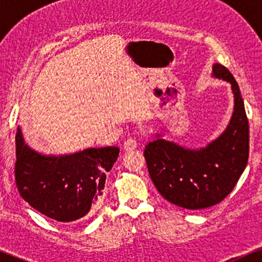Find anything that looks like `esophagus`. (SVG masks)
I'll list each match as a JSON object with an SVG mask.
<instances>
[{
    "label": "esophagus",
    "instance_id": "esophagus-1",
    "mask_svg": "<svg viewBox=\"0 0 262 262\" xmlns=\"http://www.w3.org/2000/svg\"><path fill=\"white\" fill-rule=\"evenodd\" d=\"M137 148V140L133 139V138H129L124 141V150L125 151H130V150H134Z\"/></svg>",
    "mask_w": 262,
    "mask_h": 262
}]
</instances>
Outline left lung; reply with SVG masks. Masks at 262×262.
Returning a JSON list of instances; mask_svg holds the SVG:
<instances>
[{
	"label": "left lung",
	"mask_w": 262,
	"mask_h": 262,
	"mask_svg": "<svg viewBox=\"0 0 262 262\" xmlns=\"http://www.w3.org/2000/svg\"><path fill=\"white\" fill-rule=\"evenodd\" d=\"M213 74L229 81L235 97L227 130L204 149L187 150L156 139L144 150L156 189L165 200L186 209H204L222 202L235 187L248 164L249 121L240 89L225 66L214 64Z\"/></svg>",
	"instance_id": "1"
}]
</instances>
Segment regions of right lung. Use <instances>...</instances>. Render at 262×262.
I'll list each match as a JSON object with an SVG mask.
<instances>
[{
    "instance_id": "right-lung-1",
    "label": "right lung",
    "mask_w": 262,
    "mask_h": 262,
    "mask_svg": "<svg viewBox=\"0 0 262 262\" xmlns=\"http://www.w3.org/2000/svg\"><path fill=\"white\" fill-rule=\"evenodd\" d=\"M119 149H87L66 156H43L25 145L16 134L14 181L18 192L34 209L61 223L83 218L100 202L107 172Z\"/></svg>"
}]
</instances>
